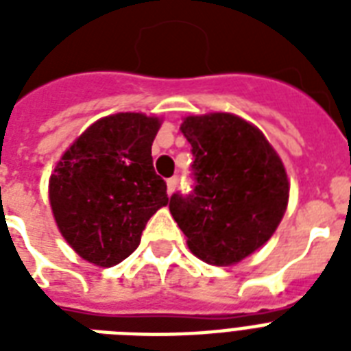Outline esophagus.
I'll use <instances>...</instances> for the list:
<instances>
[{"instance_id":"1","label":"esophagus","mask_w":351,"mask_h":351,"mask_svg":"<svg viewBox=\"0 0 351 351\" xmlns=\"http://www.w3.org/2000/svg\"><path fill=\"white\" fill-rule=\"evenodd\" d=\"M176 187H178V178H176V176H173V178H169V180H167V193H169V195H173Z\"/></svg>"}]
</instances>
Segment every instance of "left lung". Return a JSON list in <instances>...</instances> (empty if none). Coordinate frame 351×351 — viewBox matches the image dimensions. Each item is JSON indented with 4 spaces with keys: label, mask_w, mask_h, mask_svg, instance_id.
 <instances>
[{
    "label": "left lung",
    "mask_w": 351,
    "mask_h": 351,
    "mask_svg": "<svg viewBox=\"0 0 351 351\" xmlns=\"http://www.w3.org/2000/svg\"><path fill=\"white\" fill-rule=\"evenodd\" d=\"M180 129L195 156V187L171 197V215L198 258L215 266L240 262L282 220L286 169L266 136L230 112L187 117Z\"/></svg>",
    "instance_id": "obj_1"
}]
</instances>
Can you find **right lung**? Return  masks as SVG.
Listing matches in <instances>:
<instances>
[{
	"label": "right lung",
	"mask_w": 351,
	"mask_h": 351,
	"mask_svg": "<svg viewBox=\"0 0 351 351\" xmlns=\"http://www.w3.org/2000/svg\"><path fill=\"white\" fill-rule=\"evenodd\" d=\"M158 129V118L118 112L95 121L58 162L49 182L52 213L87 262L111 267L127 258L147 220L169 202L151 156Z\"/></svg>",
	"instance_id": "obj_1"
}]
</instances>
